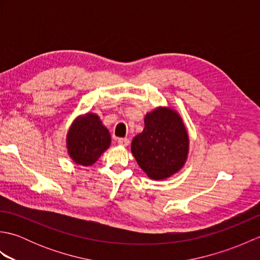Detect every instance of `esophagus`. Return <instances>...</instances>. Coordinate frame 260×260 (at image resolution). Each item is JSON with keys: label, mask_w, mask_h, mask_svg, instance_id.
Returning <instances> with one entry per match:
<instances>
[{"label": "esophagus", "mask_w": 260, "mask_h": 260, "mask_svg": "<svg viewBox=\"0 0 260 260\" xmlns=\"http://www.w3.org/2000/svg\"><path fill=\"white\" fill-rule=\"evenodd\" d=\"M118 144L121 146H128L129 145V140L128 139H118Z\"/></svg>", "instance_id": "obj_1"}]
</instances>
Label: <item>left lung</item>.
I'll return each instance as SVG.
<instances>
[{
	"instance_id": "left-lung-1",
	"label": "left lung",
	"mask_w": 260,
	"mask_h": 260,
	"mask_svg": "<svg viewBox=\"0 0 260 260\" xmlns=\"http://www.w3.org/2000/svg\"><path fill=\"white\" fill-rule=\"evenodd\" d=\"M145 127L132 141L131 150L140 168L153 180H164L183 168L189 135L181 116L170 107L147 113Z\"/></svg>"
}]
</instances>
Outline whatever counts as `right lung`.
Wrapping results in <instances>:
<instances>
[{
	"instance_id": "right-lung-1",
	"label": "right lung",
	"mask_w": 260,
	"mask_h": 260,
	"mask_svg": "<svg viewBox=\"0 0 260 260\" xmlns=\"http://www.w3.org/2000/svg\"><path fill=\"white\" fill-rule=\"evenodd\" d=\"M110 134L99 116L87 113L77 117L67 134V148L71 159L82 167H90L110 145Z\"/></svg>"
}]
</instances>
